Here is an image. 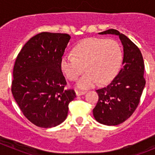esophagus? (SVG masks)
Here are the masks:
<instances>
[{"label":"esophagus","mask_w":155,"mask_h":155,"mask_svg":"<svg viewBox=\"0 0 155 155\" xmlns=\"http://www.w3.org/2000/svg\"><path fill=\"white\" fill-rule=\"evenodd\" d=\"M86 93V91H76V95L77 96H81V95H83Z\"/></svg>","instance_id":"esophagus-1"}]
</instances>
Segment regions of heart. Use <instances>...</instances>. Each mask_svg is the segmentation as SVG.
I'll list each match as a JSON object with an SVG mask.
<instances>
[{"label":"heart","mask_w":155,"mask_h":155,"mask_svg":"<svg viewBox=\"0 0 155 155\" xmlns=\"http://www.w3.org/2000/svg\"><path fill=\"white\" fill-rule=\"evenodd\" d=\"M73 53H64L61 68L69 80H76L85 68L86 72L77 81L80 89H87L98 83L114 78L123 59L120 45L113 39L88 38L81 41Z\"/></svg>","instance_id":"1"}]
</instances>
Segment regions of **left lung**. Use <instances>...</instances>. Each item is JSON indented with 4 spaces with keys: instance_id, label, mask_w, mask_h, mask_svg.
Listing matches in <instances>:
<instances>
[{
    "instance_id": "8db88e82",
    "label": "left lung",
    "mask_w": 155,
    "mask_h": 155,
    "mask_svg": "<svg viewBox=\"0 0 155 155\" xmlns=\"http://www.w3.org/2000/svg\"><path fill=\"white\" fill-rule=\"evenodd\" d=\"M98 34L117 35L124 47L123 68L109 85L97 90L98 101L93 109L99 124L116 126L127 120L139 104L146 83L144 63L139 48L125 35L113 28Z\"/></svg>"
}]
</instances>
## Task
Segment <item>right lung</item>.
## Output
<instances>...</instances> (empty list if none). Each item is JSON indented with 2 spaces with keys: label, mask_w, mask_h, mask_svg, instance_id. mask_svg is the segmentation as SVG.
Segmentation results:
<instances>
[{
  "label": "right lung",
  "mask_w": 155,
  "mask_h": 155,
  "mask_svg": "<svg viewBox=\"0 0 155 155\" xmlns=\"http://www.w3.org/2000/svg\"><path fill=\"white\" fill-rule=\"evenodd\" d=\"M71 39L68 34L41 32L24 45L14 66L12 92L24 116L42 128L62 124L75 98L66 90L61 59Z\"/></svg>",
  "instance_id": "right-lung-1"
}]
</instances>
